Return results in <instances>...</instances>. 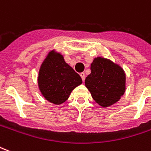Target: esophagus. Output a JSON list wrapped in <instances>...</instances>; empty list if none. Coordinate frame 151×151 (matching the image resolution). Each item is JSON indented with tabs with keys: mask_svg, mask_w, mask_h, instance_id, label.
<instances>
[{
	"mask_svg": "<svg viewBox=\"0 0 151 151\" xmlns=\"http://www.w3.org/2000/svg\"><path fill=\"white\" fill-rule=\"evenodd\" d=\"M80 76H81V78H82V81L84 82V81H85V78H86L85 73H80Z\"/></svg>",
	"mask_w": 151,
	"mask_h": 151,
	"instance_id": "obj_1",
	"label": "esophagus"
}]
</instances>
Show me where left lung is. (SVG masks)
Wrapping results in <instances>:
<instances>
[{
	"mask_svg": "<svg viewBox=\"0 0 151 151\" xmlns=\"http://www.w3.org/2000/svg\"><path fill=\"white\" fill-rule=\"evenodd\" d=\"M85 85L97 104L106 108L116 103L125 91V74L120 66L98 57L91 65Z\"/></svg>",
	"mask_w": 151,
	"mask_h": 151,
	"instance_id": "8db88e82",
	"label": "left lung"
}]
</instances>
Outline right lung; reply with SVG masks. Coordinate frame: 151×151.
<instances>
[{
  "mask_svg": "<svg viewBox=\"0 0 151 151\" xmlns=\"http://www.w3.org/2000/svg\"><path fill=\"white\" fill-rule=\"evenodd\" d=\"M39 87L43 97L54 104L66 101L82 78L72 67L65 63L60 53L50 52L40 67Z\"/></svg>",
  "mask_w": 151,
  "mask_h": 151,
  "instance_id": "1",
  "label": "right lung"
}]
</instances>
